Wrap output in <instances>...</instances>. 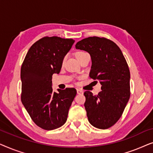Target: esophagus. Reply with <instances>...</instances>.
<instances>
[{
  "mask_svg": "<svg viewBox=\"0 0 153 153\" xmlns=\"http://www.w3.org/2000/svg\"><path fill=\"white\" fill-rule=\"evenodd\" d=\"M76 92H77V94H79V95H81V94H83V91H82V90L79 89V88H77L76 89Z\"/></svg>",
  "mask_w": 153,
  "mask_h": 153,
  "instance_id": "obj_1",
  "label": "esophagus"
}]
</instances>
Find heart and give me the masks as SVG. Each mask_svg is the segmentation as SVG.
Segmentation results:
<instances>
[{"label": "heart", "mask_w": 153, "mask_h": 153, "mask_svg": "<svg viewBox=\"0 0 153 153\" xmlns=\"http://www.w3.org/2000/svg\"><path fill=\"white\" fill-rule=\"evenodd\" d=\"M85 53V52H83V51H78L76 52V53H75V56H76V58H77V60H78V58L80 57V56L82 55V54Z\"/></svg>", "instance_id": "obj_1"}]
</instances>
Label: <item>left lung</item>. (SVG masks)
<instances>
[{
  "label": "left lung",
  "mask_w": 153,
  "mask_h": 153,
  "mask_svg": "<svg viewBox=\"0 0 153 153\" xmlns=\"http://www.w3.org/2000/svg\"><path fill=\"white\" fill-rule=\"evenodd\" d=\"M75 47L91 55L89 76L102 85L97 95L84 93L89 123L98 129L109 128L120 119L130 97V72L126 60L118 45L104 37L83 39Z\"/></svg>",
  "instance_id": "8db88e82"
}]
</instances>
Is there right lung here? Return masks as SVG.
Wrapping results in <instances>:
<instances>
[{"mask_svg":"<svg viewBox=\"0 0 153 153\" xmlns=\"http://www.w3.org/2000/svg\"><path fill=\"white\" fill-rule=\"evenodd\" d=\"M74 43L72 39L43 37L31 46L21 68L22 104L33 122L46 130L65 123L76 95L74 88L53 92L51 81Z\"/></svg>","mask_w":153,"mask_h":153,"instance_id":"obj_1","label":"right lung"}]
</instances>
